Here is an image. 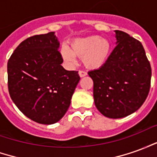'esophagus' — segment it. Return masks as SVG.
Returning a JSON list of instances; mask_svg holds the SVG:
<instances>
[{"label":"esophagus","instance_id":"esophagus-1","mask_svg":"<svg viewBox=\"0 0 157 157\" xmlns=\"http://www.w3.org/2000/svg\"><path fill=\"white\" fill-rule=\"evenodd\" d=\"M86 75H87V73H86V71H79V75H80L81 77H84V76H86Z\"/></svg>","mask_w":157,"mask_h":157}]
</instances>
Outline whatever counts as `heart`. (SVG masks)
Returning <instances> with one entry per match:
<instances>
[{"label":"heart","mask_w":157,"mask_h":157,"mask_svg":"<svg viewBox=\"0 0 157 157\" xmlns=\"http://www.w3.org/2000/svg\"><path fill=\"white\" fill-rule=\"evenodd\" d=\"M112 53V44L109 40L98 35H92L73 39L67 48H62L61 55L65 60L75 61L74 56L82 58L86 68L97 70L108 62Z\"/></svg>","instance_id":"heart-1"}]
</instances>
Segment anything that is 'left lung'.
<instances>
[{
  "label": "left lung",
  "mask_w": 157,
  "mask_h": 157,
  "mask_svg": "<svg viewBox=\"0 0 157 157\" xmlns=\"http://www.w3.org/2000/svg\"><path fill=\"white\" fill-rule=\"evenodd\" d=\"M116 47L101 68L88 72L93 98L102 115L120 118L138 110L150 92L151 67L140 42L115 30Z\"/></svg>",
  "instance_id": "8db88e82"
}]
</instances>
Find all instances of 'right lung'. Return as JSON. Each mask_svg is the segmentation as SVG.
<instances>
[{"label":"right lung","mask_w":157,"mask_h":157,"mask_svg":"<svg viewBox=\"0 0 157 157\" xmlns=\"http://www.w3.org/2000/svg\"><path fill=\"white\" fill-rule=\"evenodd\" d=\"M59 43L54 32L26 39L7 63L8 91L21 112L43 124L60 120L80 81L78 71L61 65Z\"/></svg>","instance_id":"1"}]
</instances>
